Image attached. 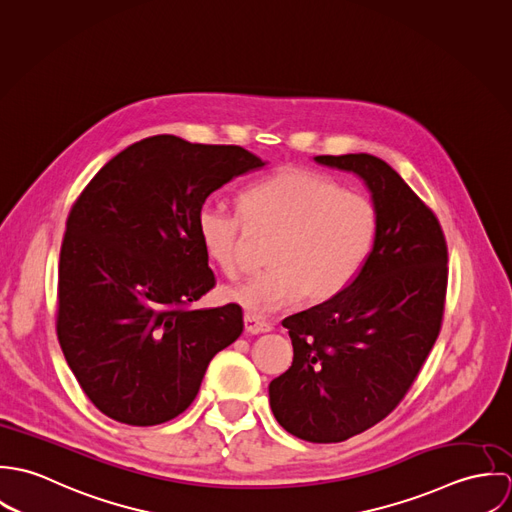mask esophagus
Instances as JSON below:
<instances>
[{
    "label": "esophagus",
    "instance_id": "obj_1",
    "mask_svg": "<svg viewBox=\"0 0 512 512\" xmlns=\"http://www.w3.org/2000/svg\"><path fill=\"white\" fill-rule=\"evenodd\" d=\"M270 329H272V325H270L268 321H264V319H260V317H256V315H250V313L244 315V331H246L248 335L268 333Z\"/></svg>",
    "mask_w": 512,
    "mask_h": 512
}]
</instances>
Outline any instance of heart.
Segmentation results:
<instances>
[{"instance_id":"1","label":"heart","mask_w":512,"mask_h":512,"mask_svg":"<svg viewBox=\"0 0 512 512\" xmlns=\"http://www.w3.org/2000/svg\"><path fill=\"white\" fill-rule=\"evenodd\" d=\"M240 213L207 199L195 213V234L222 274L242 266L244 218L248 226L276 230L268 244V268L222 290V297L250 313H270L295 299L323 303L345 292L365 268L378 234L374 203L345 191L333 177L284 167L238 197Z\"/></svg>"}]
</instances>
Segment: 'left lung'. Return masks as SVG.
I'll use <instances>...</instances> for the list:
<instances>
[{"label": "left lung", "instance_id": "8db88e82", "mask_svg": "<svg viewBox=\"0 0 512 512\" xmlns=\"http://www.w3.org/2000/svg\"><path fill=\"white\" fill-rule=\"evenodd\" d=\"M313 159L365 181L378 234L345 292L284 319L293 363L268 390L286 432L337 443L384 420L428 359L443 317L447 244L436 215L386 161L368 153Z\"/></svg>", "mask_w": 512, "mask_h": 512}]
</instances>
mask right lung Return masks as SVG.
<instances>
[{"instance_id": "1", "label": "right lung", "mask_w": 512, "mask_h": 512, "mask_svg": "<svg viewBox=\"0 0 512 512\" xmlns=\"http://www.w3.org/2000/svg\"><path fill=\"white\" fill-rule=\"evenodd\" d=\"M266 161L240 146L153 136L112 157L71 209L59 262L57 335L90 402L130 426L173 420L211 359L242 333V309H191L215 288L195 213Z\"/></svg>"}]
</instances>
